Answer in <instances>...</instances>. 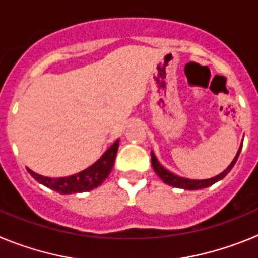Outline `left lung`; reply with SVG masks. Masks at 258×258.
Here are the masks:
<instances>
[{
  "mask_svg": "<svg viewBox=\"0 0 258 258\" xmlns=\"http://www.w3.org/2000/svg\"><path fill=\"white\" fill-rule=\"evenodd\" d=\"M241 146L239 147L238 152H236L235 157H234V160L231 161L229 166H227L226 169L223 170L222 173H220L218 175H214L212 178L208 179H190V178H183V177H179V175L174 174L170 170H168L166 168H164L159 160L155 156L154 151H151V164L154 170L156 172V174L163 179V182H165L166 184H169V186H173V187H178V188H183V190H200V188H206L212 186L216 182L221 181L222 178H225L227 175V173L232 169V166L235 165L236 160H238L239 154H240Z\"/></svg>",
  "mask_w": 258,
  "mask_h": 258,
  "instance_id": "obj_1",
  "label": "left lung"
}]
</instances>
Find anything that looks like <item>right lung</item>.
Masks as SVG:
<instances>
[{"mask_svg":"<svg viewBox=\"0 0 258 258\" xmlns=\"http://www.w3.org/2000/svg\"><path fill=\"white\" fill-rule=\"evenodd\" d=\"M118 142H120L118 140L115 141V143L109 149H107L106 152L89 168L76 173V174L68 175V177L50 178V177L37 174L29 168H27V170L38 183L44 184L46 187L51 188L59 194H63V195L94 190L103 183L104 179L108 177V174L112 170L116 154H117L118 150Z\"/></svg>","mask_w":258,"mask_h":258,"instance_id":"add662e5","label":"right lung"}]
</instances>
